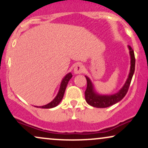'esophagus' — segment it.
Wrapping results in <instances>:
<instances>
[{
    "mask_svg": "<svg viewBox=\"0 0 148 148\" xmlns=\"http://www.w3.org/2000/svg\"><path fill=\"white\" fill-rule=\"evenodd\" d=\"M84 70H85V68L84 66L81 65V64H78V65H76V67H74V72L75 74H81V73H83L84 72Z\"/></svg>",
    "mask_w": 148,
    "mask_h": 148,
    "instance_id": "1",
    "label": "esophagus"
}]
</instances>
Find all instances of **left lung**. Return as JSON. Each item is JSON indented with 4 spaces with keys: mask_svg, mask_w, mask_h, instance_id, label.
Listing matches in <instances>:
<instances>
[{
    "mask_svg": "<svg viewBox=\"0 0 148 148\" xmlns=\"http://www.w3.org/2000/svg\"><path fill=\"white\" fill-rule=\"evenodd\" d=\"M130 49V54L131 58V66L130 72L129 74L126 82L123 88L119 90L117 93H115L111 95H99L95 91L93 85L92 84L90 79L86 76L87 80V88L85 91V97L86 101L88 104L96 108H106V107L111 106L115 103L119 102L125 97L127 92H128L130 88L131 81L133 77L134 70H135V56H134V52L130 46H128Z\"/></svg>",
    "mask_w": 148,
    "mask_h": 148,
    "instance_id": "8db88e82",
    "label": "left lung"
}]
</instances>
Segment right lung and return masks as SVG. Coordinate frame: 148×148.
Returning <instances> with one entry per match:
<instances>
[{
  "instance_id": "1",
  "label": "right lung",
  "mask_w": 148,
  "mask_h": 148,
  "mask_svg": "<svg viewBox=\"0 0 148 148\" xmlns=\"http://www.w3.org/2000/svg\"><path fill=\"white\" fill-rule=\"evenodd\" d=\"M72 77V73H68L62 79V82L60 84V89H59L58 92L56 97L54 98L53 101H51L50 103H47V105H45V106H35V107H40L41 108H53V107H56V106L60 103L61 101V100L62 99L64 96V91H65L66 87H67V84H68L69 81L71 79V78Z\"/></svg>"
}]
</instances>
